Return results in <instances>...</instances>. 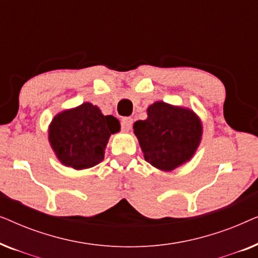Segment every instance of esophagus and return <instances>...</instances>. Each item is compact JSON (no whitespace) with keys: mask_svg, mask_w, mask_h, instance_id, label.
I'll return each instance as SVG.
<instances>
[{"mask_svg":"<svg viewBox=\"0 0 258 258\" xmlns=\"http://www.w3.org/2000/svg\"><path fill=\"white\" fill-rule=\"evenodd\" d=\"M132 125H133V118L132 117L122 118L121 126H122V129L124 130V132H128V130H130V128H132Z\"/></svg>","mask_w":258,"mask_h":258,"instance_id":"1","label":"esophagus"}]
</instances>
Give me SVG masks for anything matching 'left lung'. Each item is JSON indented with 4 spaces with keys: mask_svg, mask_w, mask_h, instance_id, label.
Returning a JSON list of instances; mask_svg holds the SVG:
<instances>
[{
    "mask_svg": "<svg viewBox=\"0 0 258 258\" xmlns=\"http://www.w3.org/2000/svg\"><path fill=\"white\" fill-rule=\"evenodd\" d=\"M148 117L134 123L144 158L155 168L171 171L194 156L202 139V122L190 109L155 102Z\"/></svg>",
    "mask_w": 258,
    "mask_h": 258,
    "instance_id": "left-lung-1",
    "label": "left lung"
}]
</instances>
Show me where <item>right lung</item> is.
Here are the masks:
<instances>
[{"mask_svg":"<svg viewBox=\"0 0 258 258\" xmlns=\"http://www.w3.org/2000/svg\"><path fill=\"white\" fill-rule=\"evenodd\" d=\"M121 129L118 119L104 116L89 102L58 112L49 125V142L66 167L82 170L103 161L111 134Z\"/></svg>","mask_w":258,"mask_h":258,"instance_id":"obj_1","label":"right lung"}]
</instances>
